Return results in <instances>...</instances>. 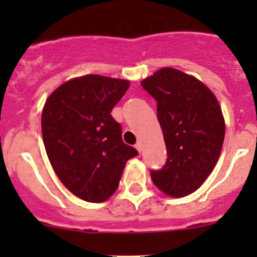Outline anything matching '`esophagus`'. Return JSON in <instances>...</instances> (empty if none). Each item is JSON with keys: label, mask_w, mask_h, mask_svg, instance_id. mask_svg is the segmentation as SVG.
I'll return each mask as SVG.
<instances>
[{"label": "esophagus", "mask_w": 257, "mask_h": 257, "mask_svg": "<svg viewBox=\"0 0 257 257\" xmlns=\"http://www.w3.org/2000/svg\"><path fill=\"white\" fill-rule=\"evenodd\" d=\"M135 148L138 149V152H139V153H140V152L143 151V144H142V142H138V143H136V144H135Z\"/></svg>", "instance_id": "obj_1"}]
</instances>
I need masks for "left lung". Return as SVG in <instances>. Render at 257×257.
I'll use <instances>...</instances> for the list:
<instances>
[{
  "instance_id": "obj_1",
  "label": "left lung",
  "mask_w": 257,
  "mask_h": 257,
  "mask_svg": "<svg viewBox=\"0 0 257 257\" xmlns=\"http://www.w3.org/2000/svg\"><path fill=\"white\" fill-rule=\"evenodd\" d=\"M142 86L156 99L167 148V161L161 170H152V180L167 196H188L219 160L225 136L219 101L205 83L174 68L157 70Z\"/></svg>"
}]
</instances>
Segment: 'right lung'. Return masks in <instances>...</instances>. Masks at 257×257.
<instances>
[{
  "label": "right lung",
  "instance_id": "1",
  "mask_svg": "<svg viewBox=\"0 0 257 257\" xmlns=\"http://www.w3.org/2000/svg\"><path fill=\"white\" fill-rule=\"evenodd\" d=\"M130 86L126 79L87 74L59 86L47 97L41 127L52 169L74 196L104 202L138 151L122 140L110 112Z\"/></svg>",
  "mask_w": 257,
  "mask_h": 257
}]
</instances>
